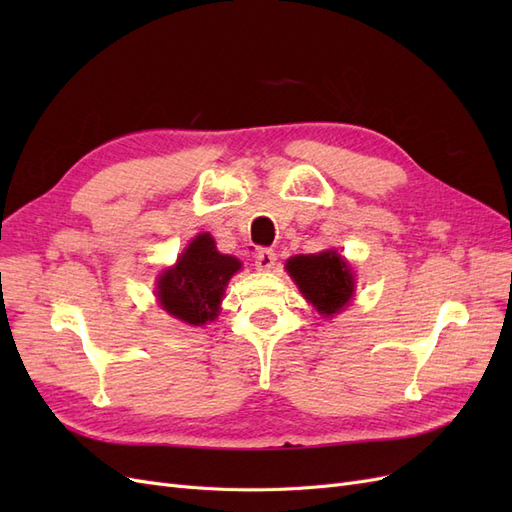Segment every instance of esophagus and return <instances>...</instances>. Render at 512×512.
Wrapping results in <instances>:
<instances>
[{
	"label": "esophagus",
	"mask_w": 512,
	"mask_h": 512,
	"mask_svg": "<svg viewBox=\"0 0 512 512\" xmlns=\"http://www.w3.org/2000/svg\"><path fill=\"white\" fill-rule=\"evenodd\" d=\"M275 252L273 250H267V247H262V250H258L256 254V269L258 271H271L275 267Z\"/></svg>",
	"instance_id": "esophagus-1"
}]
</instances>
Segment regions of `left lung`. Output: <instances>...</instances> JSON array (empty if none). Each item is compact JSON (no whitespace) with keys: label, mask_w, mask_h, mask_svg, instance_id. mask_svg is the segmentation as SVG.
<instances>
[{"label":"left lung","mask_w":512,"mask_h":512,"mask_svg":"<svg viewBox=\"0 0 512 512\" xmlns=\"http://www.w3.org/2000/svg\"><path fill=\"white\" fill-rule=\"evenodd\" d=\"M286 271L299 286L303 297L324 318L342 312L354 294L352 269L348 260L335 250L292 256L286 262Z\"/></svg>","instance_id":"left-lung-1"}]
</instances>
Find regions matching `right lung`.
<instances>
[{
  "label": "right lung",
  "instance_id": "right-lung-1",
  "mask_svg": "<svg viewBox=\"0 0 512 512\" xmlns=\"http://www.w3.org/2000/svg\"><path fill=\"white\" fill-rule=\"evenodd\" d=\"M241 269L235 256L220 254L209 232L198 235L158 277V301L164 312L192 327L218 318L228 280Z\"/></svg>",
  "mask_w": 512,
  "mask_h": 512
}]
</instances>
